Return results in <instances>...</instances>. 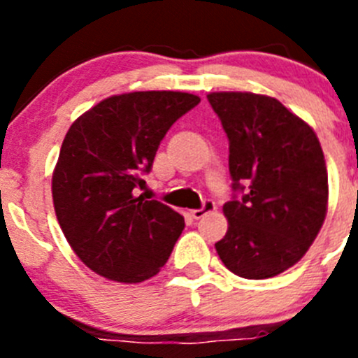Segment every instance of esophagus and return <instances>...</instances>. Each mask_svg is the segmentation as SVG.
I'll use <instances>...</instances> for the list:
<instances>
[{"instance_id": "1", "label": "esophagus", "mask_w": 358, "mask_h": 358, "mask_svg": "<svg viewBox=\"0 0 358 358\" xmlns=\"http://www.w3.org/2000/svg\"><path fill=\"white\" fill-rule=\"evenodd\" d=\"M215 210H217V206H215L213 201H204L202 208H199V210H192V211H189V215H192L194 218H202L204 215L213 213Z\"/></svg>"}]
</instances>
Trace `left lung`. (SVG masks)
Instances as JSON below:
<instances>
[{
    "label": "left lung",
    "instance_id": "1",
    "mask_svg": "<svg viewBox=\"0 0 358 358\" xmlns=\"http://www.w3.org/2000/svg\"><path fill=\"white\" fill-rule=\"evenodd\" d=\"M229 138L233 188L227 231L215 243L236 276L265 280L301 260L328 211V170L317 134L280 100L249 91L208 94Z\"/></svg>",
    "mask_w": 358,
    "mask_h": 358
}]
</instances>
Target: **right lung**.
<instances>
[{
    "mask_svg": "<svg viewBox=\"0 0 358 358\" xmlns=\"http://www.w3.org/2000/svg\"><path fill=\"white\" fill-rule=\"evenodd\" d=\"M201 102L182 91L113 94L71 123L52 177L53 208L84 265L118 283L161 271L185 218L136 195L166 131Z\"/></svg>",
    "mask_w": 358,
    "mask_h": 358,
    "instance_id": "obj_1",
    "label": "right lung"
}]
</instances>
